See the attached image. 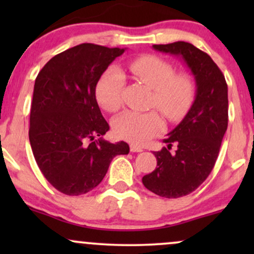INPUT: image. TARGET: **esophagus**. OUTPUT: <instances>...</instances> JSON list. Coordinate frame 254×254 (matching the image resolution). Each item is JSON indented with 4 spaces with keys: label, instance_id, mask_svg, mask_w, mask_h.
Segmentation results:
<instances>
[{
    "label": "esophagus",
    "instance_id": "34e87169",
    "mask_svg": "<svg viewBox=\"0 0 254 254\" xmlns=\"http://www.w3.org/2000/svg\"><path fill=\"white\" fill-rule=\"evenodd\" d=\"M130 151H132V153H141V151H143V149L141 147H138V145L130 144Z\"/></svg>",
    "mask_w": 254,
    "mask_h": 254
}]
</instances>
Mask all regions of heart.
<instances>
[{
	"label": "heart",
	"instance_id": "obj_1",
	"mask_svg": "<svg viewBox=\"0 0 254 254\" xmlns=\"http://www.w3.org/2000/svg\"><path fill=\"white\" fill-rule=\"evenodd\" d=\"M129 70L136 80L153 89L151 104L170 121H179L193 103L196 84L188 74H176L167 61L156 56H141L129 63ZM125 78L117 68L107 69L98 81L97 100L104 110L116 112L123 104ZM164 127L156 111H125L113 121V131L119 138L131 143L143 144Z\"/></svg>",
	"mask_w": 254,
	"mask_h": 254
}]
</instances>
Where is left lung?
<instances>
[{"instance_id": "8db88e82", "label": "left lung", "mask_w": 254, "mask_h": 254, "mask_svg": "<svg viewBox=\"0 0 254 254\" xmlns=\"http://www.w3.org/2000/svg\"><path fill=\"white\" fill-rule=\"evenodd\" d=\"M153 48L182 57L196 80L191 109L164 139L167 147L154 151L155 170L142 178L145 188L157 196L179 198L196 190L214 168L228 127V87L211 57L192 44L176 42ZM173 143L176 152L170 151Z\"/></svg>"}]
</instances>
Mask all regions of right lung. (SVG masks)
<instances>
[{
    "label": "right lung",
    "instance_id": "obj_1",
    "mask_svg": "<svg viewBox=\"0 0 254 254\" xmlns=\"http://www.w3.org/2000/svg\"><path fill=\"white\" fill-rule=\"evenodd\" d=\"M125 49L84 43L52 57L36 78L28 137L34 159L56 190L80 196L97 188L129 144L98 136L110 129L99 109V78Z\"/></svg>",
    "mask_w": 254,
    "mask_h": 254
}]
</instances>
